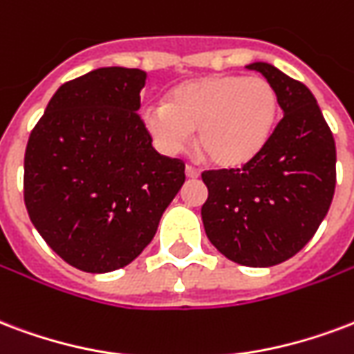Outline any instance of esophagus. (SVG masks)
<instances>
[{
    "mask_svg": "<svg viewBox=\"0 0 354 354\" xmlns=\"http://www.w3.org/2000/svg\"><path fill=\"white\" fill-rule=\"evenodd\" d=\"M185 174H187L188 179H198L199 177V169H196L194 166H187V169H185Z\"/></svg>",
    "mask_w": 354,
    "mask_h": 354,
    "instance_id": "34e87169",
    "label": "esophagus"
}]
</instances>
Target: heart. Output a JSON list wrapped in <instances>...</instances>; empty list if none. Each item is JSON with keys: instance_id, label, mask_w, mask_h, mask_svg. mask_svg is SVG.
Here are the masks:
<instances>
[{"instance_id": "b5f03b06", "label": "heart", "mask_w": 354, "mask_h": 354, "mask_svg": "<svg viewBox=\"0 0 354 354\" xmlns=\"http://www.w3.org/2000/svg\"><path fill=\"white\" fill-rule=\"evenodd\" d=\"M280 98L261 76L209 74L183 82L160 108L143 111V124L166 153L187 147L196 130L199 155L218 167L256 158L274 132Z\"/></svg>"}]
</instances>
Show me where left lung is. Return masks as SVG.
I'll list each match as a JSON object with an SVG mask.
<instances>
[{
  "mask_svg": "<svg viewBox=\"0 0 354 354\" xmlns=\"http://www.w3.org/2000/svg\"><path fill=\"white\" fill-rule=\"evenodd\" d=\"M246 68L274 86L283 117L248 164L201 174L209 198L205 233L220 254L246 267H272L315 235L336 188V143L302 82L268 63Z\"/></svg>",
  "mask_w": 354,
  "mask_h": 354,
  "instance_id": "1",
  "label": "left lung"
}]
</instances>
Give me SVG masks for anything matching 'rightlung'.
<instances>
[{
    "label": "right lung",
    "mask_w": 354,
    "mask_h": 354,
    "mask_svg": "<svg viewBox=\"0 0 354 354\" xmlns=\"http://www.w3.org/2000/svg\"><path fill=\"white\" fill-rule=\"evenodd\" d=\"M140 68L104 66L66 82L31 130L24 201L50 248L84 272L136 259L185 183L140 117Z\"/></svg>",
    "instance_id": "obj_1"
}]
</instances>
